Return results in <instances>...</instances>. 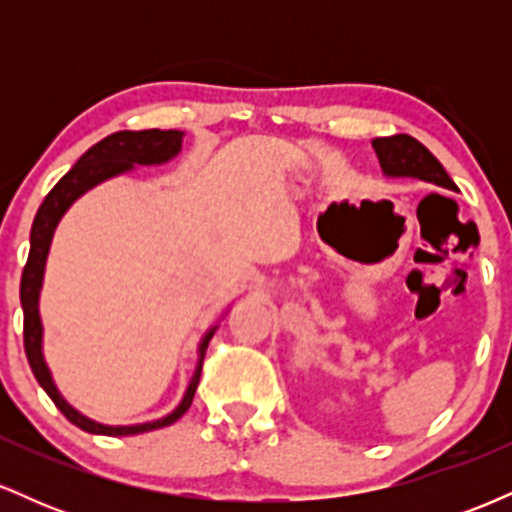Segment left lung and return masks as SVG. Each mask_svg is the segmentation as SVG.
Returning <instances> with one entry per match:
<instances>
[{
    "mask_svg": "<svg viewBox=\"0 0 512 512\" xmlns=\"http://www.w3.org/2000/svg\"><path fill=\"white\" fill-rule=\"evenodd\" d=\"M380 166L387 175H411L443 187H455L440 161L424 144L416 142L409 134H392V137H378L373 142Z\"/></svg>",
    "mask_w": 512,
    "mask_h": 512,
    "instance_id": "left-lung-1",
    "label": "left lung"
}]
</instances>
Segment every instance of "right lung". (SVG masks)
Returning <instances> with one entry per match:
<instances>
[{
  "label": "right lung",
  "instance_id": "right-lung-1",
  "mask_svg": "<svg viewBox=\"0 0 512 512\" xmlns=\"http://www.w3.org/2000/svg\"><path fill=\"white\" fill-rule=\"evenodd\" d=\"M180 142H182V132H178V129H166V132H163V129L127 132L125 129V132L110 134V137H105L98 144H93L91 149L76 161V166L69 170V173L64 175L55 187H52L33 219L31 252H28V262L21 274L23 349H26L28 363H31L35 380H38L40 387L48 392L52 402H55V407L60 409L74 426H79L81 431L101 433V436H137V433H146V431H154V428L175 424V421L190 409L192 399H195V390L199 385V378H202L204 354H207V346L211 342V337H214V330H211L207 337L202 339V344H199L197 370L195 375H192V383L187 387L180 407L175 409L173 414H168L166 419L151 421V424L101 426L69 407V404L62 399L60 392H57V387L50 378V370L43 361V346H40L43 344V325H40V315H38V293H40V284H43V269H45V260H48L50 240H52V233H55L57 221L62 219V214L69 209V204H72L79 195H84L88 187L98 185V182L105 178H113L117 173H125V170L132 168V163L149 166V163L168 161V158H173L180 151Z\"/></svg>",
  "mask_w": 512,
  "mask_h": 512
}]
</instances>
